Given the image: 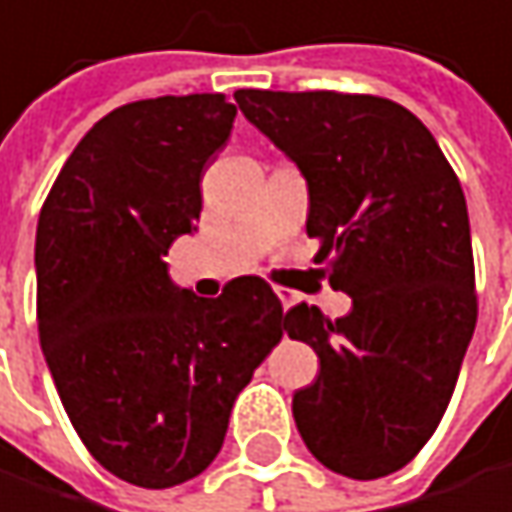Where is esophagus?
I'll return each instance as SVG.
<instances>
[{
  "mask_svg": "<svg viewBox=\"0 0 512 512\" xmlns=\"http://www.w3.org/2000/svg\"><path fill=\"white\" fill-rule=\"evenodd\" d=\"M274 292H277V298H280V304H283V310L295 304V292H292V289H283V286H274Z\"/></svg>",
  "mask_w": 512,
  "mask_h": 512,
  "instance_id": "1",
  "label": "esophagus"
}]
</instances>
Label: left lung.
<instances>
[{"mask_svg":"<svg viewBox=\"0 0 512 512\" xmlns=\"http://www.w3.org/2000/svg\"><path fill=\"white\" fill-rule=\"evenodd\" d=\"M238 108L307 180V238L353 310H286V335L319 356L292 395L307 450L329 471H401L453 398L477 326L462 183L434 135L392 99L238 90Z\"/></svg>","mask_w":512,"mask_h":512,"instance_id":"1","label":"left lung"}]
</instances>
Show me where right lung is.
<instances>
[{
  "label": "right lung",
  "instance_id": "1",
  "mask_svg": "<svg viewBox=\"0 0 512 512\" xmlns=\"http://www.w3.org/2000/svg\"><path fill=\"white\" fill-rule=\"evenodd\" d=\"M235 114L223 93L129 102L81 138L41 205L35 319L50 377L90 456L141 489L217 459L238 392L286 332L262 277L199 298L162 262L202 214V174Z\"/></svg>",
  "mask_w": 512,
  "mask_h": 512
}]
</instances>
